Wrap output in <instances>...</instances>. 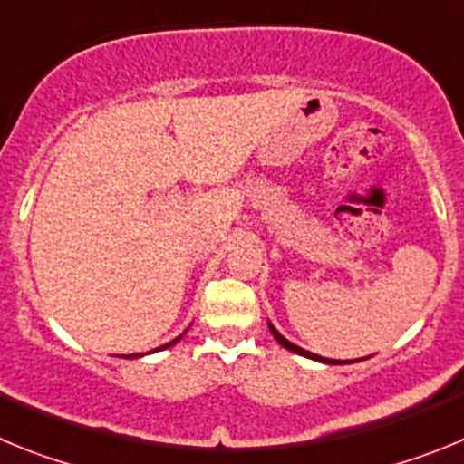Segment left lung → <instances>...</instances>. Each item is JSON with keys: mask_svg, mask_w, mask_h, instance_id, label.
<instances>
[{"mask_svg": "<svg viewBox=\"0 0 464 464\" xmlns=\"http://www.w3.org/2000/svg\"><path fill=\"white\" fill-rule=\"evenodd\" d=\"M269 330H272L274 339H276V342L281 343L283 348H288V351H293V353H297V355H304V358H311V360H318V362H327V364H343L342 360H327V358H321V355L311 353V351H304V348L295 346V343H290L288 339H285V337H281V334H278V330H276V327L272 325V323H269ZM348 362H351V360H348Z\"/></svg>", "mask_w": 464, "mask_h": 464, "instance_id": "obj_1", "label": "left lung"}]
</instances>
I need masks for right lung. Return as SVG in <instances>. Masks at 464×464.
<instances>
[{"label": "right lung", "mask_w": 464, "mask_h": 464, "mask_svg": "<svg viewBox=\"0 0 464 464\" xmlns=\"http://www.w3.org/2000/svg\"><path fill=\"white\" fill-rule=\"evenodd\" d=\"M181 337H183V334H181ZM181 337H179V339H174V342H169V343H165V346H160V348H167V346H174V343H176V342H181ZM155 351H158V348H155ZM130 358H134V355H130Z\"/></svg>", "instance_id": "add662e5"}]
</instances>
